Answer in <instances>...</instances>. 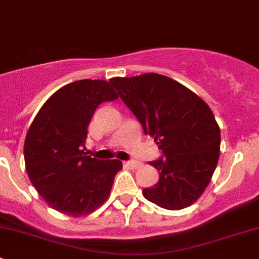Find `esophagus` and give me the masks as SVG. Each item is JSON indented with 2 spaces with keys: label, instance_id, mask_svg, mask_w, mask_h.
<instances>
[{
  "label": "esophagus",
  "instance_id": "34e87169",
  "mask_svg": "<svg viewBox=\"0 0 259 259\" xmlns=\"http://www.w3.org/2000/svg\"><path fill=\"white\" fill-rule=\"evenodd\" d=\"M139 165H140V163H138V161H134V160L124 161V166L127 169H137Z\"/></svg>",
  "mask_w": 259,
  "mask_h": 259
}]
</instances>
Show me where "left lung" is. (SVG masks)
<instances>
[{"label": "left lung", "mask_w": 259, "mask_h": 259, "mask_svg": "<svg viewBox=\"0 0 259 259\" xmlns=\"http://www.w3.org/2000/svg\"><path fill=\"white\" fill-rule=\"evenodd\" d=\"M110 82L165 155L150 161L159 182L143 190L144 197L169 210L192 205L210 183L221 150V130L208 104L155 72Z\"/></svg>", "instance_id": "obj_1"}]
</instances>
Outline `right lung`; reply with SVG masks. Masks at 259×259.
Masks as SVG:
<instances>
[{
  "label": "right lung",
  "mask_w": 259,
  "mask_h": 259,
  "mask_svg": "<svg viewBox=\"0 0 259 259\" xmlns=\"http://www.w3.org/2000/svg\"><path fill=\"white\" fill-rule=\"evenodd\" d=\"M115 99L109 81H74L52 94L31 122L23 146L26 171L52 209L88 215L110 195L122 163L90 158L83 149L96 108Z\"/></svg>",
  "instance_id": "add662e5"
}]
</instances>
